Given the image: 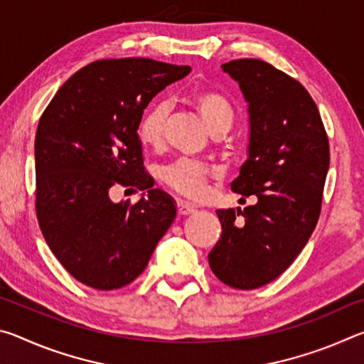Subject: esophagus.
<instances>
[{
    "label": "esophagus",
    "mask_w": 364,
    "mask_h": 364,
    "mask_svg": "<svg viewBox=\"0 0 364 364\" xmlns=\"http://www.w3.org/2000/svg\"><path fill=\"white\" fill-rule=\"evenodd\" d=\"M196 210L194 205L188 204V202H183V200H178V213L180 215H189Z\"/></svg>",
    "instance_id": "1"
}]
</instances>
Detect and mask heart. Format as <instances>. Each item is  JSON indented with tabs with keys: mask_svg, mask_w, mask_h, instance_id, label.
<instances>
[{
	"mask_svg": "<svg viewBox=\"0 0 364 364\" xmlns=\"http://www.w3.org/2000/svg\"><path fill=\"white\" fill-rule=\"evenodd\" d=\"M188 101L197 110L212 134L231 130L236 112L223 95L213 90L197 88L191 91ZM168 114L170 106L165 101L152 104L144 114L139 125V136L146 144L160 146L164 143ZM213 176H217V168L189 159L176 160L162 171V180L176 193L189 199H199L204 196L207 193V184Z\"/></svg>",
	"mask_w": 364,
	"mask_h": 364,
	"instance_id": "1",
	"label": "heart"
}]
</instances>
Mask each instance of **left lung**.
Listing matches in <instances>:
<instances>
[{"instance_id": "8db88e82", "label": "left lung", "mask_w": 364, "mask_h": 364, "mask_svg": "<svg viewBox=\"0 0 364 364\" xmlns=\"http://www.w3.org/2000/svg\"><path fill=\"white\" fill-rule=\"evenodd\" d=\"M221 69L237 82L249 114L247 160L231 189L257 202L217 210L221 236L208 264L226 286L249 291L284 273L310 239L321 212L329 143L315 101L297 80L260 59L231 60Z\"/></svg>"}]
</instances>
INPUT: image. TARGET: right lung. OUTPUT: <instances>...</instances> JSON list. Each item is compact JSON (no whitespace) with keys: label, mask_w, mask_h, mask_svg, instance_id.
I'll return each instance as SVG.
<instances>
[{"label":"right lung","mask_w":364,"mask_h":364,"mask_svg":"<svg viewBox=\"0 0 364 364\" xmlns=\"http://www.w3.org/2000/svg\"><path fill=\"white\" fill-rule=\"evenodd\" d=\"M191 72L144 58L96 60L60 86L35 136L36 217L49 249L97 291L130 284L176 217L143 165L138 128L152 97ZM148 189L134 206L109 188Z\"/></svg>","instance_id":"1"}]
</instances>
